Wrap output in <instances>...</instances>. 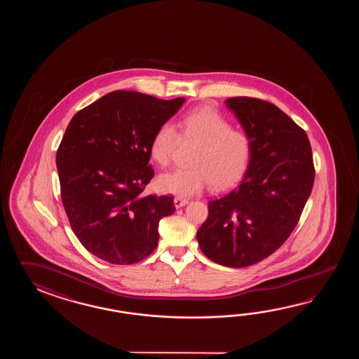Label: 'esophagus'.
Segmentation results:
<instances>
[{
  "instance_id": "34e87169",
  "label": "esophagus",
  "mask_w": 359,
  "mask_h": 359,
  "mask_svg": "<svg viewBox=\"0 0 359 359\" xmlns=\"http://www.w3.org/2000/svg\"><path fill=\"white\" fill-rule=\"evenodd\" d=\"M187 203H189L187 198H175V206H176L177 209H178V208H182V206L186 205Z\"/></svg>"
}]
</instances>
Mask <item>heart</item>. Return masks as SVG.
Returning <instances> with one entry per match:
<instances>
[{
	"label": "heart",
	"mask_w": 359,
	"mask_h": 359,
	"mask_svg": "<svg viewBox=\"0 0 359 359\" xmlns=\"http://www.w3.org/2000/svg\"><path fill=\"white\" fill-rule=\"evenodd\" d=\"M161 123L150 142V155L161 167L168 165L181 138L195 142L191 167L163 173L156 184L163 194L189 198L209 183L215 191L227 190L238 182L252 159V138L213 109H196L178 123Z\"/></svg>",
	"instance_id": "b5f03b06"
}]
</instances>
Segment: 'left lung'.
<instances>
[{
    "instance_id": "1",
    "label": "left lung",
    "mask_w": 359,
    "mask_h": 359,
    "mask_svg": "<svg viewBox=\"0 0 359 359\" xmlns=\"http://www.w3.org/2000/svg\"><path fill=\"white\" fill-rule=\"evenodd\" d=\"M252 138V159L236 189L208 203L196 232L204 255L226 267L266 259L298 224L314 182L312 147L303 128L281 109L254 97H231Z\"/></svg>"
}]
</instances>
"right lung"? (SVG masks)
<instances>
[{
	"instance_id": "add662e5",
	"label": "right lung",
	"mask_w": 359,
	"mask_h": 359,
	"mask_svg": "<svg viewBox=\"0 0 359 359\" xmlns=\"http://www.w3.org/2000/svg\"><path fill=\"white\" fill-rule=\"evenodd\" d=\"M183 102L119 90L69 123L56 153L61 200L78 240L100 259L133 264L155 250L159 221L176 208L168 195H144L154 177L150 142Z\"/></svg>"
}]
</instances>
